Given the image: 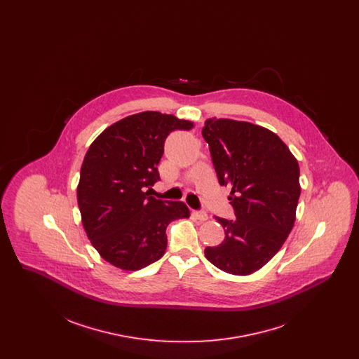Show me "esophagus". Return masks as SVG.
Here are the masks:
<instances>
[{
  "label": "esophagus",
  "mask_w": 359,
  "mask_h": 359,
  "mask_svg": "<svg viewBox=\"0 0 359 359\" xmlns=\"http://www.w3.org/2000/svg\"><path fill=\"white\" fill-rule=\"evenodd\" d=\"M192 214H194V217H195L196 219H199L201 222H205V221L208 219V215H207L205 211H194Z\"/></svg>",
  "instance_id": "obj_1"
}]
</instances>
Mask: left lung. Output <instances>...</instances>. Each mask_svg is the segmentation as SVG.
Instances as JSON below:
<instances>
[{
	"label": "left lung",
	"mask_w": 359,
	"mask_h": 359,
	"mask_svg": "<svg viewBox=\"0 0 359 359\" xmlns=\"http://www.w3.org/2000/svg\"><path fill=\"white\" fill-rule=\"evenodd\" d=\"M202 135L236 219L217 218L224 241L205 256L223 272L255 273L281 249L296 219L299 163L283 140L245 121L208 118Z\"/></svg>",
	"instance_id": "1"
}]
</instances>
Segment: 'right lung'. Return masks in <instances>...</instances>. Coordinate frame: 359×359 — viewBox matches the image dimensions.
<instances>
[{
  "label": "right lung",
  "mask_w": 359,
  "mask_h": 359,
  "mask_svg": "<svg viewBox=\"0 0 359 359\" xmlns=\"http://www.w3.org/2000/svg\"><path fill=\"white\" fill-rule=\"evenodd\" d=\"M194 122L142 111L110 125L90 145L76 189L86 234L103 259L122 271H138L167 249V226L188 218L183 202L149 195L157 165L173 130ZM151 189V188H149Z\"/></svg>",
  "instance_id": "right-lung-1"
}]
</instances>
